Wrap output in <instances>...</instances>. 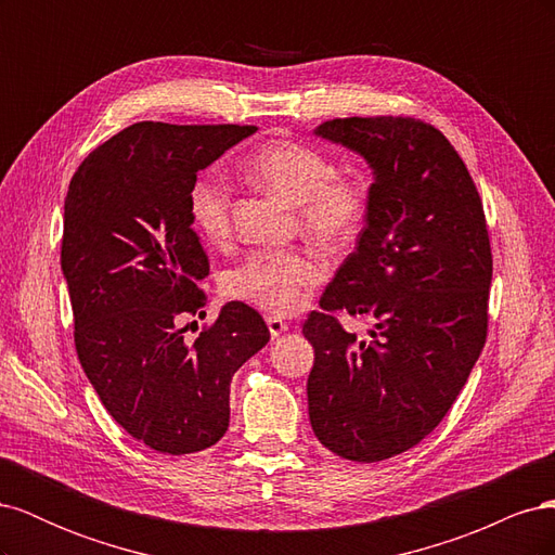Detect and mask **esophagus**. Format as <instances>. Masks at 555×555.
<instances>
[{
    "label": "esophagus",
    "instance_id": "1",
    "mask_svg": "<svg viewBox=\"0 0 555 555\" xmlns=\"http://www.w3.org/2000/svg\"><path fill=\"white\" fill-rule=\"evenodd\" d=\"M266 324H268V331H271V338H273V340L280 338V335L289 328V324L282 322V319H278V317H268Z\"/></svg>",
    "mask_w": 555,
    "mask_h": 555
}]
</instances>
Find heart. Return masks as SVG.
I'll list each match as a JSON object with an SVG mask.
<instances>
[{
	"mask_svg": "<svg viewBox=\"0 0 555 555\" xmlns=\"http://www.w3.org/2000/svg\"><path fill=\"white\" fill-rule=\"evenodd\" d=\"M241 173L296 208L310 241L340 249L359 238L371 210V182L359 171H335L333 162L308 143L275 139L249 153ZM190 220L208 243H224L233 224V192L220 171L201 173L188 194ZM324 278V266L300 249H257L224 278L227 296L268 314L287 317L306 306Z\"/></svg>",
	"mask_w": 555,
	"mask_h": 555,
	"instance_id": "1",
	"label": "heart"
}]
</instances>
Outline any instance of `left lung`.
<instances>
[{
  "label": "left lung",
  "instance_id": "obj_1",
  "mask_svg": "<svg viewBox=\"0 0 555 555\" xmlns=\"http://www.w3.org/2000/svg\"><path fill=\"white\" fill-rule=\"evenodd\" d=\"M319 137L373 166L357 249L310 312L312 430L326 449L375 463L422 442L461 393L489 333L493 255L477 184L440 129L410 115L335 117ZM367 315L357 341L334 317Z\"/></svg>",
  "mask_w": 555,
  "mask_h": 555
}]
</instances>
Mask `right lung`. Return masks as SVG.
<instances>
[{"instance_id": "right-lung-1", "label": "right lung", "mask_w": 555, "mask_h": 555, "mask_svg": "<svg viewBox=\"0 0 555 555\" xmlns=\"http://www.w3.org/2000/svg\"><path fill=\"white\" fill-rule=\"evenodd\" d=\"M257 127L137 122L82 159L64 198L62 271L82 371L108 414L159 453L212 447L229 428V386L271 338L257 310L231 300L204 317L210 263L192 229L196 173Z\"/></svg>"}]
</instances>
